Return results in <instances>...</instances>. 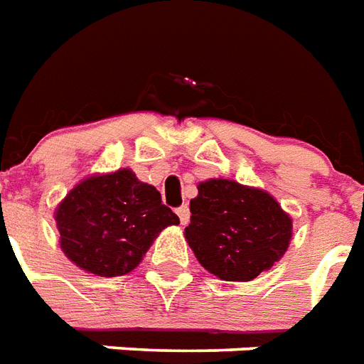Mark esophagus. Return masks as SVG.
I'll return each instance as SVG.
<instances>
[{"label":"esophagus","mask_w":364,"mask_h":364,"mask_svg":"<svg viewBox=\"0 0 364 364\" xmlns=\"http://www.w3.org/2000/svg\"><path fill=\"white\" fill-rule=\"evenodd\" d=\"M176 215H178L180 223L182 224L190 223V207H188V205H182V207H178V209H176Z\"/></svg>","instance_id":"esophagus-1"}]
</instances>
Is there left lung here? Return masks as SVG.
<instances>
[{"mask_svg":"<svg viewBox=\"0 0 364 364\" xmlns=\"http://www.w3.org/2000/svg\"><path fill=\"white\" fill-rule=\"evenodd\" d=\"M198 190L184 234L209 272L228 282H247L286 253L291 218L272 196L223 178Z\"/></svg>","mask_w":364,"mask_h":364,"instance_id":"8db88e82","label":"left lung"}]
</instances>
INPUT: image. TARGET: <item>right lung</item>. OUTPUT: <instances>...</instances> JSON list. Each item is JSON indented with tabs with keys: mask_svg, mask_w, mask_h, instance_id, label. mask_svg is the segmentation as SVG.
<instances>
[{
	"mask_svg": "<svg viewBox=\"0 0 364 364\" xmlns=\"http://www.w3.org/2000/svg\"><path fill=\"white\" fill-rule=\"evenodd\" d=\"M55 220L65 255L97 276L134 270L155 236L180 223L161 193L128 168L80 182L57 207Z\"/></svg>",
	"mask_w": 364,
	"mask_h": 364,
	"instance_id": "1",
	"label": "right lung"
}]
</instances>
